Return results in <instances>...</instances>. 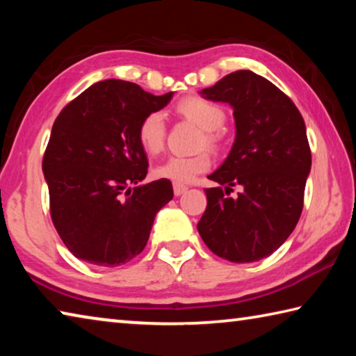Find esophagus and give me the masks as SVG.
Returning <instances> with one entry per match:
<instances>
[{
  "instance_id": "1",
  "label": "esophagus",
  "mask_w": 356,
  "mask_h": 356,
  "mask_svg": "<svg viewBox=\"0 0 356 356\" xmlns=\"http://www.w3.org/2000/svg\"><path fill=\"white\" fill-rule=\"evenodd\" d=\"M186 190H188V186H185L182 184H174V195H176V196L184 195Z\"/></svg>"
}]
</instances>
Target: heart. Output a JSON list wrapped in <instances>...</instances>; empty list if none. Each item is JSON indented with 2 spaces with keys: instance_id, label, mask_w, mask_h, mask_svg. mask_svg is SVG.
Here are the masks:
<instances>
[{
  "instance_id": "1",
  "label": "heart",
  "mask_w": 356,
  "mask_h": 356,
  "mask_svg": "<svg viewBox=\"0 0 356 356\" xmlns=\"http://www.w3.org/2000/svg\"><path fill=\"white\" fill-rule=\"evenodd\" d=\"M177 111L204 130V138L201 140L202 147H218L220 135L216 130L225 124L226 119L221 106L200 95H190L179 102ZM165 118L159 111L146 114L138 125V141L147 154L160 152L165 143ZM210 166H212L210 155L207 152H200L191 156H170L156 165L154 172L156 177L172 180L174 184H188L195 180L196 176L209 171Z\"/></svg>"
}]
</instances>
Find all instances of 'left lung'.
Here are the masks:
<instances>
[{
    "label": "left lung",
    "mask_w": 356,
    "mask_h": 356,
    "mask_svg": "<svg viewBox=\"0 0 356 356\" xmlns=\"http://www.w3.org/2000/svg\"><path fill=\"white\" fill-rule=\"evenodd\" d=\"M201 95L232 106L236 140L209 176L218 186L206 188L197 231L209 250L229 262L261 261L286 242L303 210L311 171L305 120L284 92L251 70L232 72ZM237 184L243 186L237 198L224 196Z\"/></svg>",
    "instance_id": "left-lung-1"
}]
</instances>
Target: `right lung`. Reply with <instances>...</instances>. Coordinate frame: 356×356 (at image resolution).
<instances>
[{"label":"right lung","mask_w":356,"mask_h":356,"mask_svg":"<svg viewBox=\"0 0 356 356\" xmlns=\"http://www.w3.org/2000/svg\"><path fill=\"white\" fill-rule=\"evenodd\" d=\"M135 83L105 80L65 105L53 124L42 171L59 237L75 257L118 267L144 250L155 215L172 200L168 179L143 184L138 141L146 114L170 104Z\"/></svg>","instance_id":"obj_1"}]
</instances>
